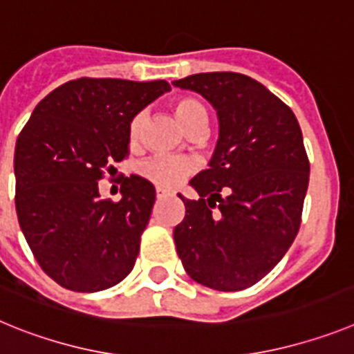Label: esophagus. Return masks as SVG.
<instances>
[{
	"instance_id": "esophagus-1",
	"label": "esophagus",
	"mask_w": 354,
	"mask_h": 354,
	"mask_svg": "<svg viewBox=\"0 0 354 354\" xmlns=\"http://www.w3.org/2000/svg\"><path fill=\"white\" fill-rule=\"evenodd\" d=\"M156 196L161 200V198H167V196H170V193H168L167 189H161V187H158V189H156Z\"/></svg>"
}]
</instances>
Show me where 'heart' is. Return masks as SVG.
I'll return each instance as SVG.
<instances>
[{"mask_svg":"<svg viewBox=\"0 0 354 354\" xmlns=\"http://www.w3.org/2000/svg\"><path fill=\"white\" fill-rule=\"evenodd\" d=\"M175 118L179 120L183 129L187 134L204 131L207 126V109L198 99L195 97H179L175 99L174 104ZM143 126V113L134 115L133 120L129 122V140L136 142L140 138ZM192 165L183 158H168V156H156L147 161H143L138 167L140 175L143 179L150 180L159 187H175L179 186L187 175L192 174Z\"/></svg>","mask_w":354,"mask_h":354,"instance_id":"heart-1","label":"heart"}]
</instances>
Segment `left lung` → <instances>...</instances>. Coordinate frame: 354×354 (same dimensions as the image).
Listing matches in <instances>:
<instances>
[{
	"instance_id": "1",
	"label": "left lung",
	"mask_w": 354,
	"mask_h": 354,
	"mask_svg": "<svg viewBox=\"0 0 354 354\" xmlns=\"http://www.w3.org/2000/svg\"><path fill=\"white\" fill-rule=\"evenodd\" d=\"M207 99L218 142L207 170L179 198L186 216L174 228L184 270L216 290H243L273 270L301 223L310 165L299 124L264 84L237 72H202L174 81Z\"/></svg>"
}]
</instances>
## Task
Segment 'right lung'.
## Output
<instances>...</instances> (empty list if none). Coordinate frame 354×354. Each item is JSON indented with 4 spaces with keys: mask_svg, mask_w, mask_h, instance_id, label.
<instances>
[{
    "mask_svg": "<svg viewBox=\"0 0 354 354\" xmlns=\"http://www.w3.org/2000/svg\"><path fill=\"white\" fill-rule=\"evenodd\" d=\"M168 90L162 80L68 81L44 97L19 134V227L40 268L65 289L104 290L133 270L156 189L131 175L111 202L101 198L99 179L127 156L134 115Z\"/></svg>",
    "mask_w": 354,
    "mask_h": 354,
    "instance_id": "add662e5",
    "label": "right lung"
}]
</instances>
